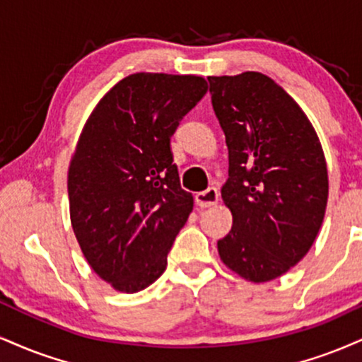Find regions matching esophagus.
Masks as SVG:
<instances>
[{
    "label": "esophagus",
    "instance_id": "1",
    "mask_svg": "<svg viewBox=\"0 0 362 362\" xmlns=\"http://www.w3.org/2000/svg\"><path fill=\"white\" fill-rule=\"evenodd\" d=\"M217 200H219V190L216 187H209L204 192H199L195 195V202L199 204L200 207H212L216 206Z\"/></svg>",
    "mask_w": 362,
    "mask_h": 362
}]
</instances>
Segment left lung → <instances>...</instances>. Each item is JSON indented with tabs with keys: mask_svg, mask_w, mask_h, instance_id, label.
Listing matches in <instances>:
<instances>
[{
	"mask_svg": "<svg viewBox=\"0 0 362 362\" xmlns=\"http://www.w3.org/2000/svg\"><path fill=\"white\" fill-rule=\"evenodd\" d=\"M226 134L233 214L221 261L252 283L275 280L310 250L329 197L324 150L302 107L261 72L207 77Z\"/></svg>",
	"mask_w": 362,
	"mask_h": 362,
	"instance_id": "8db88e82",
	"label": "left lung"
}]
</instances>
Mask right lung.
Returning <instances> with one entry per match:
<instances>
[{
	"mask_svg": "<svg viewBox=\"0 0 362 362\" xmlns=\"http://www.w3.org/2000/svg\"><path fill=\"white\" fill-rule=\"evenodd\" d=\"M206 93L199 76L132 74L82 128L69 165L71 223L89 267L117 291L134 293L162 275L192 212L170 138Z\"/></svg>",
	"mask_w": 362,
	"mask_h": 362,
	"instance_id": "obj_1",
	"label": "right lung"
}]
</instances>
